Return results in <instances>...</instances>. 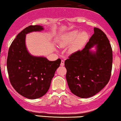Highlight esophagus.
<instances>
[{
  "label": "esophagus",
  "mask_w": 121,
  "mask_h": 121,
  "mask_svg": "<svg viewBox=\"0 0 121 121\" xmlns=\"http://www.w3.org/2000/svg\"><path fill=\"white\" fill-rule=\"evenodd\" d=\"M64 63H65V61L64 60H61V66H64Z\"/></svg>",
  "instance_id": "34e87169"
}]
</instances>
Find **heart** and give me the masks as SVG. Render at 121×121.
I'll return each mask as SVG.
<instances>
[{
	"label": "heart",
	"instance_id": "1",
	"mask_svg": "<svg viewBox=\"0 0 121 121\" xmlns=\"http://www.w3.org/2000/svg\"><path fill=\"white\" fill-rule=\"evenodd\" d=\"M89 36L85 31L79 33L78 30H73L65 34L59 43V46L61 48L70 45L68 48V52L73 54L78 51L84 46L88 41Z\"/></svg>",
	"mask_w": 121,
	"mask_h": 121
}]
</instances>
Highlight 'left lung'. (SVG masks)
I'll return each instance as SVG.
<instances>
[{"mask_svg": "<svg viewBox=\"0 0 121 121\" xmlns=\"http://www.w3.org/2000/svg\"><path fill=\"white\" fill-rule=\"evenodd\" d=\"M85 48L65 61L68 84L72 93L82 98L94 95L108 84L112 68V50L106 35L94 28ZM94 47L95 51L91 50Z\"/></svg>", "mask_w": 121, "mask_h": 121, "instance_id": "left-lung-1", "label": "left lung"}]
</instances>
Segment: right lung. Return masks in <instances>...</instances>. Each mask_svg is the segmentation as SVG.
I'll return each mask as SVG.
<instances>
[{
  "instance_id": "right-lung-1",
  "label": "right lung",
  "mask_w": 121,
  "mask_h": 121,
  "mask_svg": "<svg viewBox=\"0 0 121 121\" xmlns=\"http://www.w3.org/2000/svg\"><path fill=\"white\" fill-rule=\"evenodd\" d=\"M44 30L39 25L30 26L12 42L8 54L7 66L10 82L16 91L30 99L43 96L49 89L61 60L51 61L43 56L30 55L26 45V35Z\"/></svg>"
}]
</instances>
